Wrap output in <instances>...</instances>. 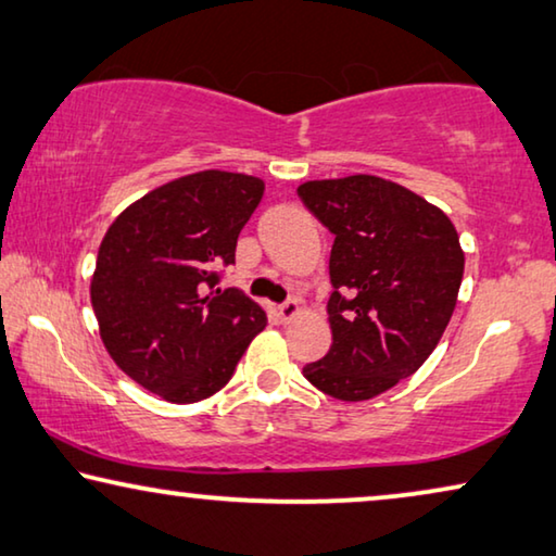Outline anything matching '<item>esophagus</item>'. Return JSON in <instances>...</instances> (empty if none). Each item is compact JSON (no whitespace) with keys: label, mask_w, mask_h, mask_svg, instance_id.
I'll list each match as a JSON object with an SVG mask.
<instances>
[{"label":"esophagus","mask_w":556,"mask_h":556,"mask_svg":"<svg viewBox=\"0 0 556 556\" xmlns=\"http://www.w3.org/2000/svg\"><path fill=\"white\" fill-rule=\"evenodd\" d=\"M298 313H301V303H298V301H286L283 305H278V316L283 318L286 324H288V320H293Z\"/></svg>","instance_id":"esophagus-1"}]
</instances>
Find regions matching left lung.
I'll return each mask as SVG.
<instances>
[{"label":"left lung","mask_w":556,"mask_h":556,"mask_svg":"<svg viewBox=\"0 0 556 556\" xmlns=\"http://www.w3.org/2000/svg\"><path fill=\"white\" fill-rule=\"evenodd\" d=\"M333 232L331 351L303 376L341 401H366L416 374L444 336L464 251L444 211L404 185L349 175L298 188Z\"/></svg>","instance_id":"left-lung-1"}]
</instances>
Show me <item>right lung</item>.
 <instances>
[{"instance_id": "1", "label": "right lung", "mask_w": 556, "mask_h": 556, "mask_svg": "<svg viewBox=\"0 0 556 556\" xmlns=\"http://www.w3.org/2000/svg\"><path fill=\"white\" fill-rule=\"evenodd\" d=\"M265 182L203 170L135 200L104 232L90 298L112 361L173 404L230 381L268 318L238 288H218Z\"/></svg>"}]
</instances>
